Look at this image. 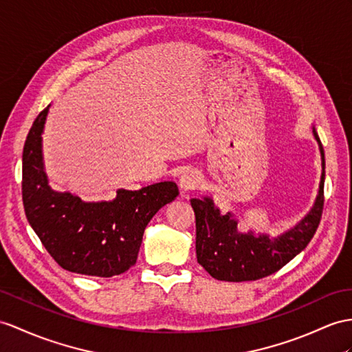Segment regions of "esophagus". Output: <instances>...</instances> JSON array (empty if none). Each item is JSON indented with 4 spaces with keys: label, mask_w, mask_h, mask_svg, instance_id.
Here are the masks:
<instances>
[{
    "label": "esophagus",
    "mask_w": 352,
    "mask_h": 352,
    "mask_svg": "<svg viewBox=\"0 0 352 352\" xmlns=\"http://www.w3.org/2000/svg\"><path fill=\"white\" fill-rule=\"evenodd\" d=\"M200 184V175L197 170L188 168L185 170L184 173L179 177V186H181L182 191H191L195 190L197 186Z\"/></svg>",
    "instance_id": "obj_1"
}]
</instances>
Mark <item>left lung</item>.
Returning <instances> with one entry per match:
<instances>
[{
  "instance_id": "left-lung-1",
  "label": "left lung",
  "mask_w": 352,
  "mask_h": 352,
  "mask_svg": "<svg viewBox=\"0 0 352 352\" xmlns=\"http://www.w3.org/2000/svg\"><path fill=\"white\" fill-rule=\"evenodd\" d=\"M312 133L318 142L322 166L318 195L311 212L284 234L270 239L252 231L241 233L233 215L230 212L222 215L210 197L191 200L195 213L197 261L212 278L227 282L265 278L284 267L311 242L321 221L325 179L324 149L315 126Z\"/></svg>"
}]
</instances>
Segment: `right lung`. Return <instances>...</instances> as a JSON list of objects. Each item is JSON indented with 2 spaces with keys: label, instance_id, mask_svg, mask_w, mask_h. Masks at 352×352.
<instances>
[{
  "label": "right lung",
  "instance_id": "1",
  "mask_svg": "<svg viewBox=\"0 0 352 352\" xmlns=\"http://www.w3.org/2000/svg\"><path fill=\"white\" fill-rule=\"evenodd\" d=\"M49 106L27 135L22 155L25 215L50 256L68 272L88 276L121 275L135 264L144 228L152 217L179 195L175 182L142 190H118L111 201H82L54 191L43 166L41 134Z\"/></svg>",
  "mask_w": 352,
  "mask_h": 352
}]
</instances>
